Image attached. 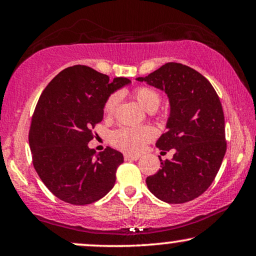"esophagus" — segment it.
Returning a JSON list of instances; mask_svg holds the SVG:
<instances>
[{"label":"esophagus","instance_id":"obj_1","mask_svg":"<svg viewBox=\"0 0 256 256\" xmlns=\"http://www.w3.org/2000/svg\"><path fill=\"white\" fill-rule=\"evenodd\" d=\"M124 160H138L140 158L138 155H130V154H124Z\"/></svg>","mask_w":256,"mask_h":256}]
</instances>
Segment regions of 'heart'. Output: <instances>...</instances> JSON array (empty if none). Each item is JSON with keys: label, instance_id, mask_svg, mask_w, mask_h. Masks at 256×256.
Instances as JSON below:
<instances>
[{"label": "heart", "instance_id": "obj_1", "mask_svg": "<svg viewBox=\"0 0 256 256\" xmlns=\"http://www.w3.org/2000/svg\"><path fill=\"white\" fill-rule=\"evenodd\" d=\"M132 96L148 112H155L160 104V96L152 87L140 86L132 90ZM120 93L113 92L104 104V113L110 116L115 113L120 102ZM156 130L150 126L143 127H121L112 132L110 143L115 148L127 152H138L146 143L155 138Z\"/></svg>", "mask_w": 256, "mask_h": 256}]
</instances>
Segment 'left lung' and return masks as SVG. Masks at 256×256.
I'll use <instances>...</instances> for the list:
<instances>
[{
	"label": "left lung",
	"instance_id": "1",
	"mask_svg": "<svg viewBox=\"0 0 256 256\" xmlns=\"http://www.w3.org/2000/svg\"><path fill=\"white\" fill-rule=\"evenodd\" d=\"M138 82L169 96L168 130L156 146L172 160H160V169L146 177L150 192L169 204H183L204 194L218 174L226 152L225 118L218 94L196 70L166 62Z\"/></svg>",
	"mask_w": 256,
	"mask_h": 256
}]
</instances>
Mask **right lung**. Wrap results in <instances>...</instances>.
<instances>
[{
  "instance_id": "add662e5",
  "label": "right lung",
  "mask_w": 256,
  "mask_h": 256,
  "mask_svg": "<svg viewBox=\"0 0 256 256\" xmlns=\"http://www.w3.org/2000/svg\"><path fill=\"white\" fill-rule=\"evenodd\" d=\"M85 65L62 70L40 94L31 118L29 144L32 164L48 190L62 202L87 205L104 197L124 163L120 152L88 148L93 129L102 121L110 93L127 85Z\"/></svg>"
}]
</instances>
